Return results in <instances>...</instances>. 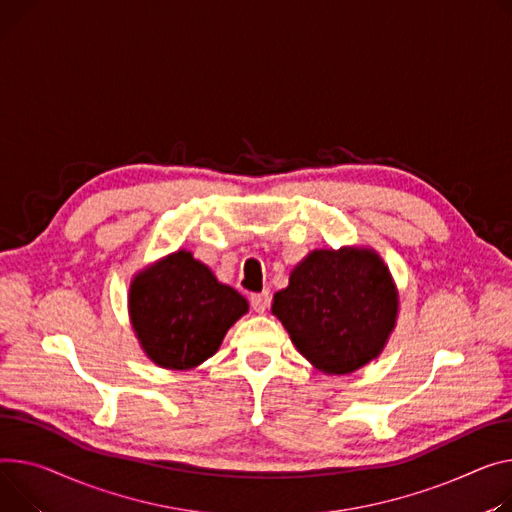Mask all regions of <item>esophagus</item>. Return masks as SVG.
Listing matches in <instances>:
<instances>
[{"mask_svg": "<svg viewBox=\"0 0 512 512\" xmlns=\"http://www.w3.org/2000/svg\"><path fill=\"white\" fill-rule=\"evenodd\" d=\"M251 306L255 313H265L267 306H269V292H259L251 296Z\"/></svg>", "mask_w": 512, "mask_h": 512, "instance_id": "obj_1", "label": "esophagus"}]
</instances>
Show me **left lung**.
Returning <instances> with one entry per match:
<instances>
[{"label": "left lung", "mask_w": 512, "mask_h": 512, "mask_svg": "<svg viewBox=\"0 0 512 512\" xmlns=\"http://www.w3.org/2000/svg\"><path fill=\"white\" fill-rule=\"evenodd\" d=\"M397 309L389 267L364 247L309 253L271 304L296 350L327 374H350L377 358Z\"/></svg>", "instance_id": "8db88e82"}]
</instances>
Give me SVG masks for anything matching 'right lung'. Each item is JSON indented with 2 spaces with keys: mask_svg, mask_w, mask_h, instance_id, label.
Wrapping results in <instances>:
<instances>
[{
  "mask_svg": "<svg viewBox=\"0 0 512 512\" xmlns=\"http://www.w3.org/2000/svg\"><path fill=\"white\" fill-rule=\"evenodd\" d=\"M247 311V298L220 284L189 251L142 269L129 286L133 331L146 356L168 370H189L214 356Z\"/></svg>",
  "mask_w": 512,
  "mask_h": 512,
  "instance_id": "obj_1",
  "label": "right lung"
}]
</instances>
